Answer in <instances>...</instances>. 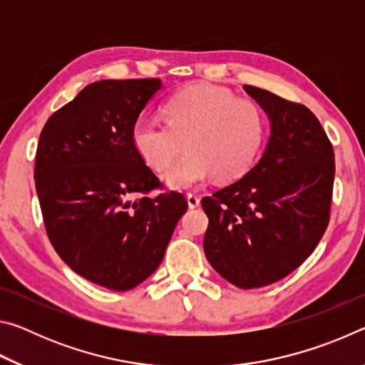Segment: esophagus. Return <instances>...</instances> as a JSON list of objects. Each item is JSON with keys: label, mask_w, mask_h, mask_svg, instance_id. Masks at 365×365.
Here are the masks:
<instances>
[{"label": "esophagus", "mask_w": 365, "mask_h": 365, "mask_svg": "<svg viewBox=\"0 0 365 365\" xmlns=\"http://www.w3.org/2000/svg\"><path fill=\"white\" fill-rule=\"evenodd\" d=\"M187 200H188V206L193 209L200 206V196L196 193H187Z\"/></svg>", "instance_id": "1"}]
</instances>
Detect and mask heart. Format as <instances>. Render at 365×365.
Listing matches in <instances>:
<instances>
[{
	"label": "heart",
	"mask_w": 365,
	"mask_h": 365,
	"mask_svg": "<svg viewBox=\"0 0 365 365\" xmlns=\"http://www.w3.org/2000/svg\"><path fill=\"white\" fill-rule=\"evenodd\" d=\"M165 123L138 119L133 123L135 150L154 170H164L182 151L187 153L165 172L177 188L200 185L214 174L219 182L245 175L264 141V115L255 101L209 83L190 85L163 106Z\"/></svg>",
	"instance_id": "obj_1"
}]
</instances>
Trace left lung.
<instances>
[{"mask_svg":"<svg viewBox=\"0 0 365 365\" xmlns=\"http://www.w3.org/2000/svg\"><path fill=\"white\" fill-rule=\"evenodd\" d=\"M243 88L270 117L269 145L243 178L201 206L207 261L232 285L251 289L285 279L316 250L330 220L335 153L304 104Z\"/></svg>","mask_w":365,"mask_h":365,"instance_id":"1","label":"left lung"}]
</instances>
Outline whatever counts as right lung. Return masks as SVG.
<instances>
[{
	"instance_id": "right-lung-1",
	"label": "right lung",
	"mask_w": 365,
	"mask_h": 365,
	"mask_svg": "<svg viewBox=\"0 0 365 365\" xmlns=\"http://www.w3.org/2000/svg\"><path fill=\"white\" fill-rule=\"evenodd\" d=\"M159 78L100 80L46 120L35 154V188L46 235L83 279L115 292L163 262L188 202L135 150L132 128ZM158 189L160 195L150 197Z\"/></svg>"
}]
</instances>
